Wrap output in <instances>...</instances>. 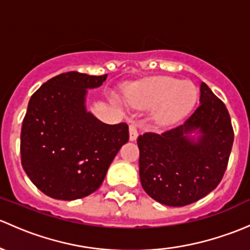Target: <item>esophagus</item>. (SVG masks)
<instances>
[{
	"label": "esophagus",
	"mask_w": 250,
	"mask_h": 250,
	"mask_svg": "<svg viewBox=\"0 0 250 250\" xmlns=\"http://www.w3.org/2000/svg\"><path fill=\"white\" fill-rule=\"evenodd\" d=\"M138 136H139V133H138V129H136V127L134 125H129V140L135 141L136 139H138Z\"/></svg>",
	"instance_id": "34e87169"
}]
</instances>
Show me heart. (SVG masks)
<instances>
[{
	"label": "heart",
	"instance_id": "1",
	"mask_svg": "<svg viewBox=\"0 0 250 250\" xmlns=\"http://www.w3.org/2000/svg\"><path fill=\"white\" fill-rule=\"evenodd\" d=\"M128 101L134 107L152 110L151 120L157 125L177 122L191 109L196 88L189 81L156 77L136 83L128 88Z\"/></svg>",
	"mask_w": 250,
	"mask_h": 250
}]
</instances>
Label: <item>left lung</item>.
Returning <instances> with one entry per match:
<instances>
[{
  "mask_svg": "<svg viewBox=\"0 0 250 250\" xmlns=\"http://www.w3.org/2000/svg\"><path fill=\"white\" fill-rule=\"evenodd\" d=\"M233 130L227 106L205 83L200 105L185 123L138 138L144 190L163 205L182 207L219 185L227 170Z\"/></svg>",
  "mask_w": 250,
  "mask_h": 250,
  "instance_id": "8db88e82",
  "label": "left lung"
}]
</instances>
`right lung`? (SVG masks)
<instances>
[{"mask_svg": "<svg viewBox=\"0 0 250 250\" xmlns=\"http://www.w3.org/2000/svg\"><path fill=\"white\" fill-rule=\"evenodd\" d=\"M107 75L78 72L54 77L28 102L21 128V164L39 190L57 200L94 193L129 139L125 123L106 125L86 106L88 90Z\"/></svg>", "mask_w": 250, "mask_h": 250, "instance_id": "add662e5", "label": "right lung"}]
</instances>
